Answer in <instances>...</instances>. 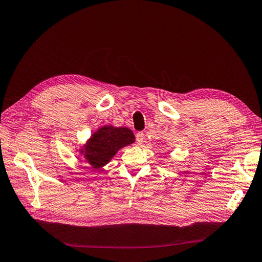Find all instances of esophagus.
<instances>
[{
	"mask_svg": "<svg viewBox=\"0 0 262 262\" xmlns=\"http://www.w3.org/2000/svg\"><path fill=\"white\" fill-rule=\"evenodd\" d=\"M136 139H137V143H138V144H141L142 142L144 141V133H143V132H139V133H137Z\"/></svg>",
	"mask_w": 262,
	"mask_h": 262,
	"instance_id": "obj_1",
	"label": "esophagus"
}]
</instances>
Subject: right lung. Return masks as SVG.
I'll use <instances>...</instances> for the list:
<instances>
[{
  "instance_id": "obj_1",
  "label": "right lung",
  "mask_w": 262,
  "mask_h": 262,
  "mask_svg": "<svg viewBox=\"0 0 262 262\" xmlns=\"http://www.w3.org/2000/svg\"><path fill=\"white\" fill-rule=\"evenodd\" d=\"M136 138L130 129L106 125L93 134L81 153L94 169H99L110 162L119 149L132 144Z\"/></svg>"
}]
</instances>
